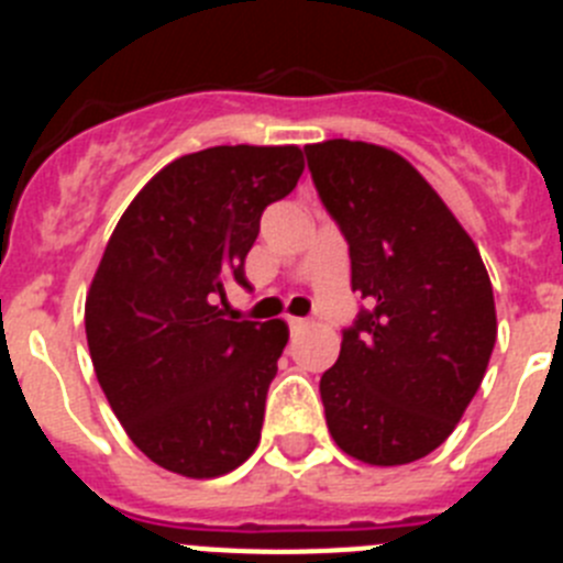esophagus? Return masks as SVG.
<instances>
[{
  "label": "esophagus",
  "mask_w": 563,
  "mask_h": 563,
  "mask_svg": "<svg viewBox=\"0 0 563 563\" xmlns=\"http://www.w3.org/2000/svg\"><path fill=\"white\" fill-rule=\"evenodd\" d=\"M287 324H290L292 332H298V330H305V327H307V318L290 316V318H287Z\"/></svg>",
  "instance_id": "1"
}]
</instances>
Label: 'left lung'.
<instances>
[{
    "label": "left lung",
    "instance_id": "obj_1",
    "mask_svg": "<svg viewBox=\"0 0 563 563\" xmlns=\"http://www.w3.org/2000/svg\"><path fill=\"white\" fill-rule=\"evenodd\" d=\"M318 200L350 245L366 301L321 375L338 449L406 465L449 440L496 343L494 287L454 213L411 163L383 146H305Z\"/></svg>",
    "mask_w": 563,
    "mask_h": 563
}]
</instances>
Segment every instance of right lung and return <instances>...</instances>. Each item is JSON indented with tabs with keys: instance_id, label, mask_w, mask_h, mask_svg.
<instances>
[{
	"instance_id": "add662e5",
	"label": "right lung",
	"mask_w": 563,
	"mask_h": 563,
	"mask_svg": "<svg viewBox=\"0 0 563 563\" xmlns=\"http://www.w3.org/2000/svg\"><path fill=\"white\" fill-rule=\"evenodd\" d=\"M305 172L298 146H213L168 163L123 211L87 296L98 383L132 442L211 479L256 451L285 321L220 310L271 202Z\"/></svg>"
}]
</instances>
